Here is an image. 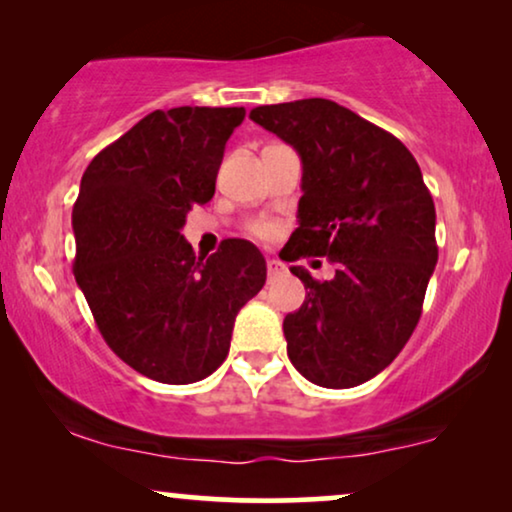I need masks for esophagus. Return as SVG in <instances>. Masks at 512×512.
I'll return each mask as SVG.
<instances>
[{
	"label": "esophagus",
	"instance_id": "1",
	"mask_svg": "<svg viewBox=\"0 0 512 512\" xmlns=\"http://www.w3.org/2000/svg\"><path fill=\"white\" fill-rule=\"evenodd\" d=\"M286 268H284V263L282 261H277V258H270L268 261V277L272 279V277H277V275H282Z\"/></svg>",
	"mask_w": 512,
	"mask_h": 512
}]
</instances>
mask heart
<instances>
[{
    "mask_svg": "<svg viewBox=\"0 0 512 512\" xmlns=\"http://www.w3.org/2000/svg\"><path fill=\"white\" fill-rule=\"evenodd\" d=\"M254 233L258 237H272L275 235V228H272L270 223H258V226H254Z\"/></svg>",
    "mask_w": 512,
    "mask_h": 512,
    "instance_id": "obj_1",
    "label": "heart"
}]
</instances>
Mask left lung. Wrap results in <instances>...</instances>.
Masks as SVG:
<instances>
[{
	"label": "left lung",
	"mask_w": 512,
	"mask_h": 512,
	"mask_svg": "<svg viewBox=\"0 0 512 512\" xmlns=\"http://www.w3.org/2000/svg\"><path fill=\"white\" fill-rule=\"evenodd\" d=\"M249 118L303 163L298 228L282 258L335 263L326 282L291 265L307 296L284 319L289 359L319 387L368 382L410 340L438 263L436 207L422 170L394 135L331 100L265 104Z\"/></svg>",
	"instance_id": "8db88e82"
}]
</instances>
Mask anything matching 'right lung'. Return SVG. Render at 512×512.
<instances>
[{"label": "right lung", "mask_w": 512, "mask_h": 512, "mask_svg": "<svg viewBox=\"0 0 512 512\" xmlns=\"http://www.w3.org/2000/svg\"><path fill=\"white\" fill-rule=\"evenodd\" d=\"M244 107L153 111L90 160L72 209L74 277L118 359L151 380L191 384L226 361L242 305L265 284V258L226 240L195 258L181 228L212 200Z\"/></svg>", "instance_id": "right-lung-1"}]
</instances>
